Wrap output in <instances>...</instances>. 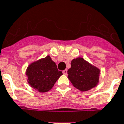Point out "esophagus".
<instances>
[{
  "instance_id": "34e87169",
  "label": "esophagus",
  "mask_w": 124,
  "mask_h": 124,
  "mask_svg": "<svg viewBox=\"0 0 124 124\" xmlns=\"http://www.w3.org/2000/svg\"><path fill=\"white\" fill-rule=\"evenodd\" d=\"M62 72H63V74H65V75H67V69H65V70H64V71H62Z\"/></svg>"
}]
</instances>
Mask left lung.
<instances>
[{
	"instance_id": "1",
	"label": "left lung",
	"mask_w": 124,
	"mask_h": 124,
	"mask_svg": "<svg viewBox=\"0 0 124 124\" xmlns=\"http://www.w3.org/2000/svg\"><path fill=\"white\" fill-rule=\"evenodd\" d=\"M67 71V78L72 85L81 92L88 91L98 85L101 70L82 57L72 59Z\"/></svg>"
}]
</instances>
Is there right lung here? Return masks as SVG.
<instances>
[{
    "label": "right lung",
    "instance_id": "right-lung-1",
    "mask_svg": "<svg viewBox=\"0 0 124 124\" xmlns=\"http://www.w3.org/2000/svg\"><path fill=\"white\" fill-rule=\"evenodd\" d=\"M27 82L31 87L43 93L50 90L62 75L50 55L32 62L26 69Z\"/></svg>",
    "mask_w": 124,
    "mask_h": 124
}]
</instances>
